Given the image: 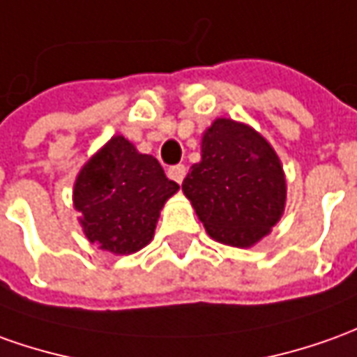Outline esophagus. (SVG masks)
I'll list each match as a JSON object with an SVG mask.
<instances>
[{
    "label": "esophagus",
    "instance_id": "34e87169",
    "mask_svg": "<svg viewBox=\"0 0 357 357\" xmlns=\"http://www.w3.org/2000/svg\"><path fill=\"white\" fill-rule=\"evenodd\" d=\"M184 176H186V167L184 165H174L169 169V178H173L174 183H183Z\"/></svg>",
    "mask_w": 357,
    "mask_h": 357
}]
</instances>
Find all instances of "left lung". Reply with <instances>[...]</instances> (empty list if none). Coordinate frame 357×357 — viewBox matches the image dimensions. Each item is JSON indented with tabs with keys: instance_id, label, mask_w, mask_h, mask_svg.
<instances>
[{
	"instance_id": "obj_1",
	"label": "left lung",
	"mask_w": 357,
	"mask_h": 357,
	"mask_svg": "<svg viewBox=\"0 0 357 357\" xmlns=\"http://www.w3.org/2000/svg\"><path fill=\"white\" fill-rule=\"evenodd\" d=\"M184 196L211 239L252 247L286 208V174L274 147L243 122L213 120L202 136V161L190 167Z\"/></svg>"
}]
</instances>
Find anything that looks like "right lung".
<instances>
[{
    "mask_svg": "<svg viewBox=\"0 0 357 357\" xmlns=\"http://www.w3.org/2000/svg\"><path fill=\"white\" fill-rule=\"evenodd\" d=\"M176 190L153 155L114 136L83 165L73 206L91 243L112 255H132L153 239L159 211Z\"/></svg>",
    "mask_w": 357,
    "mask_h": 357,
    "instance_id": "obj_1",
    "label": "right lung"
}]
</instances>
